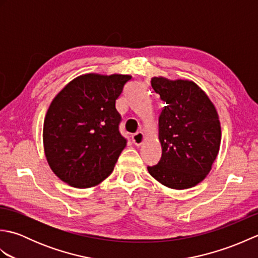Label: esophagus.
<instances>
[{
    "label": "esophagus",
    "instance_id": "34e87169",
    "mask_svg": "<svg viewBox=\"0 0 258 258\" xmlns=\"http://www.w3.org/2000/svg\"><path fill=\"white\" fill-rule=\"evenodd\" d=\"M132 141H133L134 145H136V146L142 145V143L144 142V134L142 132H138V133L133 134L132 135Z\"/></svg>",
    "mask_w": 258,
    "mask_h": 258
}]
</instances>
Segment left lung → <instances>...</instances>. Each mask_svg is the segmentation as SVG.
I'll list each match as a JSON object with an SVG mask.
<instances>
[{"label":"left lung","mask_w":258,"mask_h":258,"mask_svg":"<svg viewBox=\"0 0 258 258\" xmlns=\"http://www.w3.org/2000/svg\"><path fill=\"white\" fill-rule=\"evenodd\" d=\"M151 84L166 106L158 116L162 157L147 171L168 188L194 187L211 172L220 152L222 131L216 107L193 81L154 76Z\"/></svg>","instance_id":"obj_1"}]
</instances>
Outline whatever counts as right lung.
Here are the masks:
<instances>
[{
	"label": "right lung",
	"mask_w": 258,
	"mask_h": 258,
	"mask_svg": "<svg viewBox=\"0 0 258 258\" xmlns=\"http://www.w3.org/2000/svg\"><path fill=\"white\" fill-rule=\"evenodd\" d=\"M130 80L125 74H82L53 98L43 125V146L48 165L64 183L94 187L113 172L126 146L115 102Z\"/></svg>",
	"instance_id": "right-lung-1"
}]
</instances>
